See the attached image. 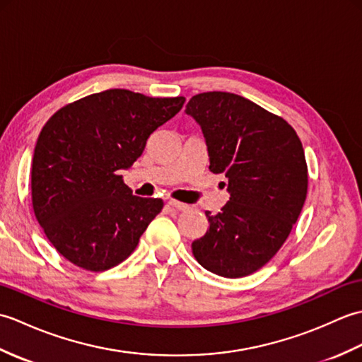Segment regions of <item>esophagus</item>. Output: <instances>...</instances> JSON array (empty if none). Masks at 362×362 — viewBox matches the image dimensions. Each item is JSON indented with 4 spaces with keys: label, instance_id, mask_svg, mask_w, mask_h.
Wrapping results in <instances>:
<instances>
[{
    "label": "esophagus",
    "instance_id": "esophagus-1",
    "mask_svg": "<svg viewBox=\"0 0 362 362\" xmlns=\"http://www.w3.org/2000/svg\"><path fill=\"white\" fill-rule=\"evenodd\" d=\"M168 205L173 206V209L175 210H188V205L183 204V202H179V201H174V199H171V201H168Z\"/></svg>",
    "mask_w": 362,
    "mask_h": 362
}]
</instances>
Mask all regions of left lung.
I'll return each mask as SVG.
<instances>
[{"label":"left lung","mask_w":362,"mask_h":362,"mask_svg":"<svg viewBox=\"0 0 362 362\" xmlns=\"http://www.w3.org/2000/svg\"><path fill=\"white\" fill-rule=\"evenodd\" d=\"M202 127L210 171L224 174L230 201L193 241L197 263L227 279L250 275L271 261L298 219L308 166L296 130L279 115L240 95L206 91L189 99Z\"/></svg>","instance_id":"left-lung-1"}]
</instances>
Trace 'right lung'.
Returning a JSON list of instances; mask_svg holds the SVG:
<instances>
[{
  "label": "right lung",
  "mask_w": 362,
  "mask_h": 362,
  "mask_svg": "<svg viewBox=\"0 0 362 362\" xmlns=\"http://www.w3.org/2000/svg\"><path fill=\"white\" fill-rule=\"evenodd\" d=\"M183 103V96L112 88L66 104L46 121L30 169L33 209L70 263L103 272L135 250L163 201L134 196L118 171L134 165Z\"/></svg>",
  "instance_id": "1"
}]
</instances>
